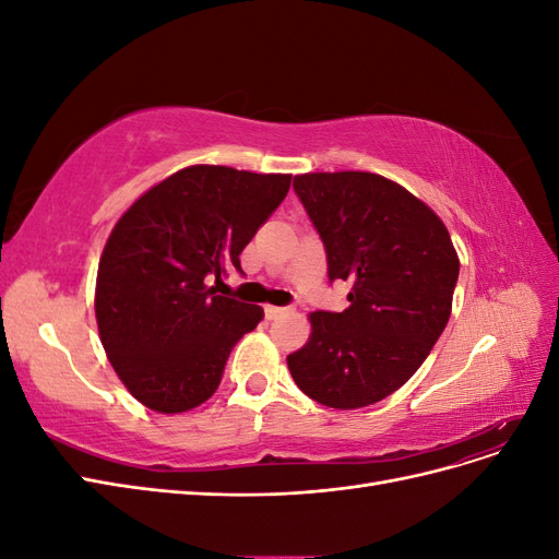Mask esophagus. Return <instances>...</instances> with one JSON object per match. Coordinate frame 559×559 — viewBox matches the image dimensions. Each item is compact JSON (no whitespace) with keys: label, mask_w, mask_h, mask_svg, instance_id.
Wrapping results in <instances>:
<instances>
[{"label":"esophagus","mask_w":559,"mask_h":559,"mask_svg":"<svg viewBox=\"0 0 559 559\" xmlns=\"http://www.w3.org/2000/svg\"><path fill=\"white\" fill-rule=\"evenodd\" d=\"M286 312V308H277V306H265V314H267V319H275V317H280V314H284Z\"/></svg>","instance_id":"1"}]
</instances>
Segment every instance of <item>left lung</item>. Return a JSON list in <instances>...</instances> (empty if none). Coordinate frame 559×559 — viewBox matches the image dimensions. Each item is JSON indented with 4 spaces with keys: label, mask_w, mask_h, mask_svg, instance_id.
<instances>
[{
    "label": "left lung",
    "mask_w": 559,
    "mask_h": 559,
    "mask_svg": "<svg viewBox=\"0 0 559 559\" xmlns=\"http://www.w3.org/2000/svg\"><path fill=\"white\" fill-rule=\"evenodd\" d=\"M294 191L326 249L329 282L352 284L343 312L310 314L286 357L294 382L337 411L364 408L413 378L441 337L460 259L425 202L373 173H310Z\"/></svg>",
    "instance_id": "1"
}]
</instances>
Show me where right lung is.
Masks as SVG:
<instances>
[{"label": "right lung", "instance_id": "add662e5", "mask_svg": "<svg viewBox=\"0 0 559 559\" xmlns=\"http://www.w3.org/2000/svg\"><path fill=\"white\" fill-rule=\"evenodd\" d=\"M292 175L193 165L146 191L118 218L97 267L95 317L128 392L156 413L205 403L235 343L263 308L216 296L230 267L289 193Z\"/></svg>", "mask_w": 559, "mask_h": 559}]
</instances>
